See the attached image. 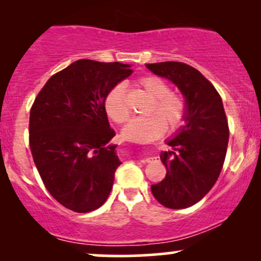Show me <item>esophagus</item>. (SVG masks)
Returning <instances> with one entry per match:
<instances>
[{"label":"esophagus","instance_id":"esophagus-1","mask_svg":"<svg viewBox=\"0 0 261 261\" xmlns=\"http://www.w3.org/2000/svg\"><path fill=\"white\" fill-rule=\"evenodd\" d=\"M158 158L157 157H149V158H145V160H142L141 162L142 163H152V162H157Z\"/></svg>","mask_w":261,"mask_h":261}]
</instances>
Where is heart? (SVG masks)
Wrapping results in <instances>:
<instances>
[{
    "label": "heart",
    "mask_w": 261,
    "mask_h": 261,
    "mask_svg": "<svg viewBox=\"0 0 261 261\" xmlns=\"http://www.w3.org/2000/svg\"><path fill=\"white\" fill-rule=\"evenodd\" d=\"M137 85L152 98L148 106L149 115L133 119L122 130V136L128 141L139 143L151 142L167 131H175L187 122L189 106L185 97L170 92V87L161 77L148 74L137 80ZM104 108L110 119L116 124H124L130 118L126 91L124 86L116 85L110 89L104 100Z\"/></svg>",
    "instance_id": "heart-1"
}]
</instances>
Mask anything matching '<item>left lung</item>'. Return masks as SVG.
Listing matches in <instances>:
<instances>
[{
	"label": "left lung",
	"mask_w": 261,
	"mask_h": 261,
	"mask_svg": "<svg viewBox=\"0 0 261 261\" xmlns=\"http://www.w3.org/2000/svg\"><path fill=\"white\" fill-rule=\"evenodd\" d=\"M148 70L179 87L189 106L187 125L161 153L166 178L151 187L158 202L168 208H187L211 190L222 170L229 139L221 95L196 68L184 62L148 64Z\"/></svg>",
	"instance_id": "obj_1"
}]
</instances>
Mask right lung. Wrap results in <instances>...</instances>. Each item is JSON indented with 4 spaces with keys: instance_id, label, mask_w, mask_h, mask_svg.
<instances>
[{
    "instance_id": "add662e5",
    "label": "right lung",
    "mask_w": 261,
    "mask_h": 261,
    "mask_svg": "<svg viewBox=\"0 0 261 261\" xmlns=\"http://www.w3.org/2000/svg\"><path fill=\"white\" fill-rule=\"evenodd\" d=\"M133 70L120 62L79 60L53 74L29 116V146L45 188L66 208L85 214L100 207L121 164L104 100Z\"/></svg>"
}]
</instances>
